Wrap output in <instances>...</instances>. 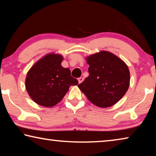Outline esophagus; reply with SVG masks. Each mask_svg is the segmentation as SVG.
<instances>
[{
  "label": "esophagus",
  "mask_w": 156,
  "mask_h": 156,
  "mask_svg": "<svg viewBox=\"0 0 156 156\" xmlns=\"http://www.w3.org/2000/svg\"><path fill=\"white\" fill-rule=\"evenodd\" d=\"M78 83H82L83 82V80H84V78H83V77L79 78L78 79Z\"/></svg>",
  "instance_id": "esophagus-1"
}]
</instances>
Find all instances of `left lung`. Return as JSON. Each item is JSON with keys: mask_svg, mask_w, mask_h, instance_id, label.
<instances>
[{"mask_svg": "<svg viewBox=\"0 0 156 156\" xmlns=\"http://www.w3.org/2000/svg\"><path fill=\"white\" fill-rule=\"evenodd\" d=\"M89 75L78 87L96 106L109 107L127 91L130 73L123 60L112 53L101 51L86 58Z\"/></svg>", "mask_w": 156, "mask_h": 156, "instance_id": "8db88e82", "label": "left lung"}]
</instances>
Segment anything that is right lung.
Wrapping results in <instances>:
<instances>
[{"label":"right lung","mask_w":156,"mask_h":156,"mask_svg":"<svg viewBox=\"0 0 156 156\" xmlns=\"http://www.w3.org/2000/svg\"><path fill=\"white\" fill-rule=\"evenodd\" d=\"M63 57L49 54L34 64L27 72L25 87L29 96L41 106L51 107L58 103L70 86L77 85L69 68L62 67Z\"/></svg>","instance_id":"add662e5"}]
</instances>
